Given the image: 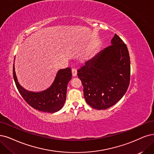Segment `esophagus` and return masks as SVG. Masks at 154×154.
<instances>
[{"mask_svg":"<svg viewBox=\"0 0 154 154\" xmlns=\"http://www.w3.org/2000/svg\"><path fill=\"white\" fill-rule=\"evenodd\" d=\"M72 75L73 76H76L77 75V69L75 68H72Z\"/></svg>","mask_w":154,"mask_h":154,"instance_id":"obj_1","label":"esophagus"}]
</instances>
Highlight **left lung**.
<instances>
[{"instance_id": "1", "label": "left lung", "mask_w": 154, "mask_h": 154, "mask_svg": "<svg viewBox=\"0 0 154 154\" xmlns=\"http://www.w3.org/2000/svg\"><path fill=\"white\" fill-rule=\"evenodd\" d=\"M111 42L77 70L85 100L94 109L105 110L115 105L126 93L130 82L126 45L117 34Z\"/></svg>"}]
</instances>
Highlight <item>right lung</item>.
Segmentation results:
<instances>
[{
  "label": "right lung",
  "instance_id": "1",
  "mask_svg": "<svg viewBox=\"0 0 154 154\" xmlns=\"http://www.w3.org/2000/svg\"><path fill=\"white\" fill-rule=\"evenodd\" d=\"M13 72L19 93L26 103L33 109L42 112L54 113L59 111L64 105L66 98L67 84L72 76L70 67L60 70L51 87L38 93L28 91L20 86L16 75L14 64Z\"/></svg>",
  "mask_w": 154,
  "mask_h": 154
}]
</instances>
